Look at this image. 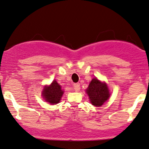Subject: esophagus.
Returning a JSON list of instances; mask_svg holds the SVG:
<instances>
[{
  "label": "esophagus",
  "instance_id": "obj_1",
  "mask_svg": "<svg viewBox=\"0 0 149 149\" xmlns=\"http://www.w3.org/2000/svg\"><path fill=\"white\" fill-rule=\"evenodd\" d=\"M73 88L76 91H79L81 88H80V83H75L73 84Z\"/></svg>",
  "mask_w": 149,
  "mask_h": 149
}]
</instances>
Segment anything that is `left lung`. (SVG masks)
I'll return each instance as SVG.
<instances>
[{
  "instance_id": "1",
  "label": "left lung",
  "mask_w": 149,
  "mask_h": 149,
  "mask_svg": "<svg viewBox=\"0 0 149 149\" xmlns=\"http://www.w3.org/2000/svg\"><path fill=\"white\" fill-rule=\"evenodd\" d=\"M86 91L91 104L95 107L102 106L110 96L106 83L101 82L97 78H93Z\"/></svg>"
}]
</instances>
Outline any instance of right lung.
Returning a JSON list of instances; mask_svg holds the SVG:
<instances>
[{
  "label": "right lung",
  "mask_w": 149,
  "mask_h": 149,
  "mask_svg": "<svg viewBox=\"0 0 149 149\" xmlns=\"http://www.w3.org/2000/svg\"><path fill=\"white\" fill-rule=\"evenodd\" d=\"M64 91L61 89V86L56 82L53 81L50 86H45L42 91V97L51 104L58 103L61 100Z\"/></svg>",
  "instance_id": "1"
}]
</instances>
